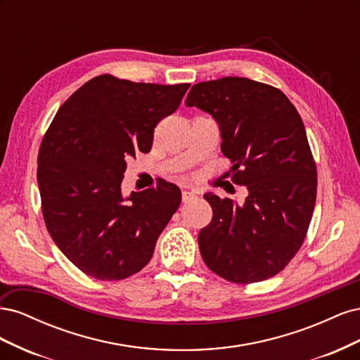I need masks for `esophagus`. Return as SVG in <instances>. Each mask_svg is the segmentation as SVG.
I'll list each match as a JSON object with an SVG mask.
<instances>
[{
  "label": "esophagus",
  "instance_id": "obj_1",
  "mask_svg": "<svg viewBox=\"0 0 360 360\" xmlns=\"http://www.w3.org/2000/svg\"><path fill=\"white\" fill-rule=\"evenodd\" d=\"M181 200H183V202H191L193 200H197V193L192 192V191H183Z\"/></svg>",
  "mask_w": 360,
  "mask_h": 360
}]
</instances>
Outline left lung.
<instances>
[{"instance_id":"8db88e82","label":"left lung","mask_w":360,"mask_h":360,"mask_svg":"<svg viewBox=\"0 0 360 360\" xmlns=\"http://www.w3.org/2000/svg\"><path fill=\"white\" fill-rule=\"evenodd\" d=\"M186 106L213 117L231 180L248 189L243 204L204 195L213 209L198 234L205 266L236 284L275 276L300 249L317 198V168L297 110L275 86L238 76L195 84Z\"/></svg>"}]
</instances>
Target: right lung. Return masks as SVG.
<instances>
[{"mask_svg": "<svg viewBox=\"0 0 360 360\" xmlns=\"http://www.w3.org/2000/svg\"><path fill=\"white\" fill-rule=\"evenodd\" d=\"M189 84L132 82L101 75L63 103L41 141L37 183L52 240L85 275L120 281L143 269L177 212L179 186L122 195L127 159L147 153L155 127Z\"/></svg>", "mask_w": 360, "mask_h": 360, "instance_id": "add662e5", "label": "right lung"}]
</instances>
